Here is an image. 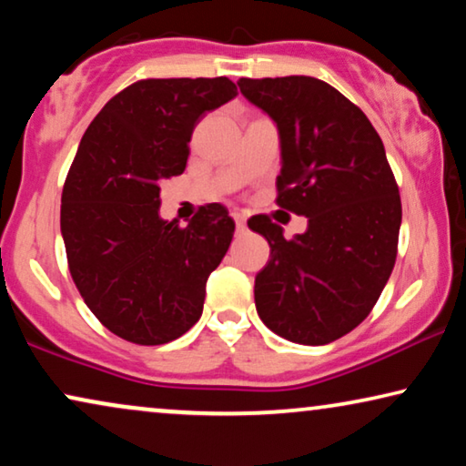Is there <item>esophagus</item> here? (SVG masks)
<instances>
[{
  "mask_svg": "<svg viewBox=\"0 0 466 466\" xmlns=\"http://www.w3.org/2000/svg\"><path fill=\"white\" fill-rule=\"evenodd\" d=\"M233 220H235V227H238V231H244V228H246V214L244 212H233Z\"/></svg>",
  "mask_w": 466,
  "mask_h": 466,
  "instance_id": "esophagus-1",
  "label": "esophagus"
}]
</instances>
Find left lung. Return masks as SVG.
<instances>
[{"mask_svg":"<svg viewBox=\"0 0 466 466\" xmlns=\"http://www.w3.org/2000/svg\"><path fill=\"white\" fill-rule=\"evenodd\" d=\"M238 85L278 127V206L308 218V231L292 239L269 216L248 220L271 248L254 303L276 335L324 346L365 320L390 278L399 187L365 112L327 82L286 76Z\"/></svg>","mask_w":466,"mask_h":466,"instance_id":"obj_1","label":"left lung"}]
</instances>
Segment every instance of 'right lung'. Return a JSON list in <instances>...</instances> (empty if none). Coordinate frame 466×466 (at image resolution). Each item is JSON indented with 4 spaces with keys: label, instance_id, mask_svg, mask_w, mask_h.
Returning a JSON list of instances; mask_svg holds the SVG:
<instances>
[{
    "label": "right lung",
    "instance_id": "add662e5",
    "mask_svg": "<svg viewBox=\"0 0 466 466\" xmlns=\"http://www.w3.org/2000/svg\"><path fill=\"white\" fill-rule=\"evenodd\" d=\"M235 95L222 76L139 80L80 139L61 195L69 273L97 320L127 341L161 346L201 318L235 222L220 203L187 227L163 220L161 182L187 167L197 123Z\"/></svg>",
    "mask_w": 466,
    "mask_h": 466
}]
</instances>
